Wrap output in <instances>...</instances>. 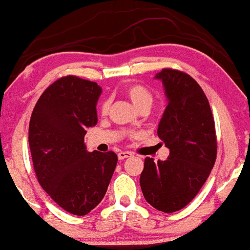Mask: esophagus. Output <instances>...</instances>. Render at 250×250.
I'll list each match as a JSON object with an SVG mask.
<instances>
[{"instance_id":"obj_1","label":"esophagus","mask_w":250,"mask_h":250,"mask_svg":"<svg viewBox=\"0 0 250 250\" xmlns=\"http://www.w3.org/2000/svg\"><path fill=\"white\" fill-rule=\"evenodd\" d=\"M132 155H133V153H132V152L122 151V152H119V153H118V159L119 160H124V159H126V158L132 157Z\"/></svg>"}]
</instances>
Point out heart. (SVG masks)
<instances>
[{"mask_svg": "<svg viewBox=\"0 0 250 250\" xmlns=\"http://www.w3.org/2000/svg\"><path fill=\"white\" fill-rule=\"evenodd\" d=\"M126 96L130 98V101L133 103V105L138 110L144 107H151L152 103H153V97L152 93L146 89L145 86L140 84H131L126 86L125 89ZM108 110V102L104 101L101 105V111L103 114L107 113Z\"/></svg>", "mask_w": 250, "mask_h": 250, "instance_id": "obj_1", "label": "heart"}]
</instances>
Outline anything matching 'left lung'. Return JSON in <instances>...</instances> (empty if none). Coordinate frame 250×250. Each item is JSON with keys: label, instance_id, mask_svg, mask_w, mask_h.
Listing matches in <instances>:
<instances>
[{"label": "left lung", "instance_id": "obj_1", "mask_svg": "<svg viewBox=\"0 0 250 250\" xmlns=\"http://www.w3.org/2000/svg\"><path fill=\"white\" fill-rule=\"evenodd\" d=\"M167 106L158 136L169 149L166 160L146 158L140 174L145 200L155 209L173 213L189 204L206 183L216 159L215 124L206 95L187 73L163 69Z\"/></svg>", "mask_w": 250, "mask_h": 250}]
</instances>
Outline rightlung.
Here are the masks:
<instances>
[{"label": "right lung", "mask_w": 250, "mask_h": 250, "mask_svg": "<svg viewBox=\"0 0 250 250\" xmlns=\"http://www.w3.org/2000/svg\"><path fill=\"white\" fill-rule=\"evenodd\" d=\"M102 87L76 76L62 77L42 93L29 124V146L38 183L58 206L86 215L106 193L117 154L87 152L86 128L97 124Z\"/></svg>", "instance_id": "obj_1"}]
</instances>
